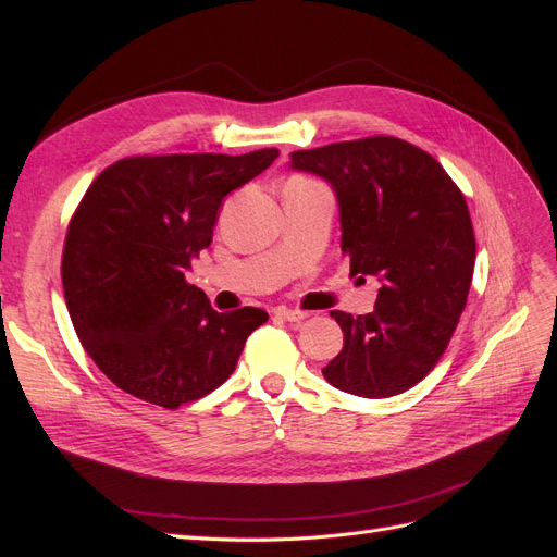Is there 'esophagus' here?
Returning <instances> with one entry per match:
<instances>
[{"label": "esophagus", "instance_id": "1", "mask_svg": "<svg viewBox=\"0 0 557 557\" xmlns=\"http://www.w3.org/2000/svg\"><path fill=\"white\" fill-rule=\"evenodd\" d=\"M276 313H278L283 320H288V323H301V320L309 318V313H305V311H297V309H285V307L276 309Z\"/></svg>", "mask_w": 557, "mask_h": 557}]
</instances>
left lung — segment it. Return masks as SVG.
Returning <instances> with one entry per match:
<instances>
[{
	"label": "left lung",
	"mask_w": 557,
	"mask_h": 557,
	"mask_svg": "<svg viewBox=\"0 0 557 557\" xmlns=\"http://www.w3.org/2000/svg\"><path fill=\"white\" fill-rule=\"evenodd\" d=\"M288 166L330 183L350 274L381 281L372 313L332 311L344 348L325 381L369 399L409 391L444 356L474 276L460 188L425 150L395 137L295 150Z\"/></svg>",
	"instance_id": "1"
}]
</instances>
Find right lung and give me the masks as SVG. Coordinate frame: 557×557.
Segmentation results:
<instances>
[{"label": "right lung", "instance_id": "obj_1", "mask_svg": "<svg viewBox=\"0 0 557 557\" xmlns=\"http://www.w3.org/2000/svg\"><path fill=\"white\" fill-rule=\"evenodd\" d=\"M276 158H125L83 195L62 252L64 299L83 348L121 391L178 409L230 379L269 315L218 313L185 272L209 248L223 199Z\"/></svg>", "mask_w": 557, "mask_h": 557}]
</instances>
